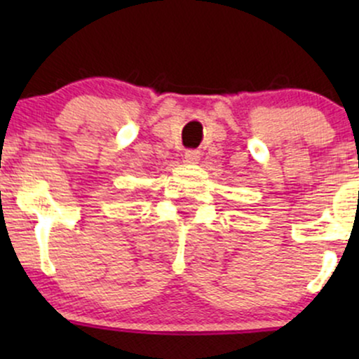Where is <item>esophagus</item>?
Masks as SVG:
<instances>
[{
	"label": "esophagus",
	"instance_id": "1",
	"mask_svg": "<svg viewBox=\"0 0 359 359\" xmlns=\"http://www.w3.org/2000/svg\"><path fill=\"white\" fill-rule=\"evenodd\" d=\"M184 158H185V162L187 163H197L199 162V158H201V151L199 150H185V154H184Z\"/></svg>",
	"mask_w": 359,
	"mask_h": 359
}]
</instances>
